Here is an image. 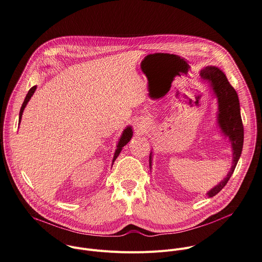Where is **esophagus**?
Wrapping results in <instances>:
<instances>
[{
  "label": "esophagus",
  "mask_w": 262,
  "mask_h": 262,
  "mask_svg": "<svg viewBox=\"0 0 262 262\" xmlns=\"http://www.w3.org/2000/svg\"><path fill=\"white\" fill-rule=\"evenodd\" d=\"M144 124H143V122H141V121H136L135 122V128L137 129V131L138 132H142L143 130H144Z\"/></svg>",
  "instance_id": "1"
}]
</instances>
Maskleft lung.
Masks as SVG:
<instances>
[{"mask_svg":"<svg viewBox=\"0 0 262 262\" xmlns=\"http://www.w3.org/2000/svg\"><path fill=\"white\" fill-rule=\"evenodd\" d=\"M200 76L203 80L210 83V86L218 99L217 121L223 134L229 138L232 147L231 169L227 176L219 184L207 192V195L212 198L225 186L234 171L243 149L244 127L239 113L237 94L233 87L229 84L222 71L215 67H207L200 72ZM149 167L151 168V152L149 156Z\"/></svg>","mask_w":262,"mask_h":262,"instance_id":"obj_1","label":"left lung"}]
</instances>
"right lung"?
Segmentation results:
<instances>
[{
  "label": "right lung",
  "instance_id": "add662e5",
  "mask_svg": "<svg viewBox=\"0 0 262 262\" xmlns=\"http://www.w3.org/2000/svg\"><path fill=\"white\" fill-rule=\"evenodd\" d=\"M36 89H37V86L32 87V88L30 89L29 93H28L27 96H26V99H25V101H24V103H23V105H21L20 112H19V123H20V121H21V117H23V113H24V111H25V107L27 106V104H28V102L30 101V99H31V97L33 96V94L35 93ZM132 135H133V131H132L131 127L129 126V127H127V128L124 130V132H123V134H122V136H121V138H120V140H119V142H118L117 149H116V152H115V156H114V159H113V164H114V162L116 161V159L118 158V156L120 155V152H121L122 148L124 147V145H126V144L130 141V139L132 138Z\"/></svg>",
  "mask_w": 262,
  "mask_h": 262
}]
</instances>
